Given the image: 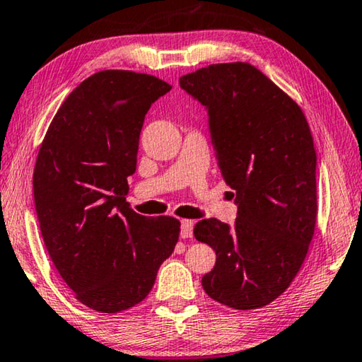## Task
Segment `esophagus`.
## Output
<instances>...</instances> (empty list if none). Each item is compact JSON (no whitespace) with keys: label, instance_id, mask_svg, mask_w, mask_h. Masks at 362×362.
<instances>
[{"label":"esophagus","instance_id":"34e87169","mask_svg":"<svg viewBox=\"0 0 362 362\" xmlns=\"http://www.w3.org/2000/svg\"><path fill=\"white\" fill-rule=\"evenodd\" d=\"M193 235V222L183 219L180 227V237L182 238H190Z\"/></svg>","mask_w":362,"mask_h":362}]
</instances>
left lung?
<instances>
[{
  "mask_svg": "<svg viewBox=\"0 0 362 362\" xmlns=\"http://www.w3.org/2000/svg\"><path fill=\"white\" fill-rule=\"evenodd\" d=\"M179 82L208 109L217 165L238 204L233 227L194 226V238L216 251L203 288L228 308H262L293 282L314 235L311 129L298 103L248 62L211 64Z\"/></svg>",
  "mask_w": 362,
  "mask_h": 362,
  "instance_id": "left-lung-1",
  "label": "left lung"
}]
</instances>
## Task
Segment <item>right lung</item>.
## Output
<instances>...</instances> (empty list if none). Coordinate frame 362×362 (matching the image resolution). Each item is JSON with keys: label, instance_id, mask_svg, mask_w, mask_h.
<instances>
[{"label": "right lung", "instance_id": "add662e5", "mask_svg": "<svg viewBox=\"0 0 362 362\" xmlns=\"http://www.w3.org/2000/svg\"><path fill=\"white\" fill-rule=\"evenodd\" d=\"M170 90L150 74L101 71L51 120L33 169L40 230L82 305L120 313L150 293L179 242L175 217H145L125 202L146 112Z\"/></svg>", "mask_w": 362, "mask_h": 362}]
</instances>
